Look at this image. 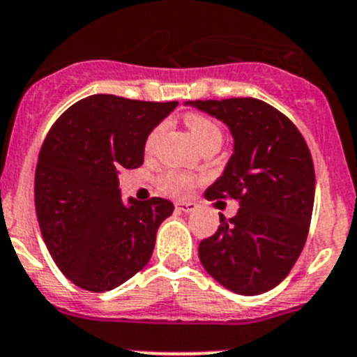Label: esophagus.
<instances>
[{"instance_id": "34e87169", "label": "esophagus", "mask_w": 357, "mask_h": 357, "mask_svg": "<svg viewBox=\"0 0 357 357\" xmlns=\"http://www.w3.org/2000/svg\"><path fill=\"white\" fill-rule=\"evenodd\" d=\"M177 210L183 211V213H190V211L196 210V204L190 203V201H180L177 203Z\"/></svg>"}]
</instances>
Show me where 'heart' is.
I'll list each match as a JSON object with an SVG mask.
<instances>
[{
	"instance_id": "heart-1",
	"label": "heart",
	"mask_w": 357,
	"mask_h": 357,
	"mask_svg": "<svg viewBox=\"0 0 357 357\" xmlns=\"http://www.w3.org/2000/svg\"><path fill=\"white\" fill-rule=\"evenodd\" d=\"M185 121H187V126L190 128V132H192V135L196 137V140L201 144V146L211 142V140H220L222 142V130L215 119L208 118V116H203V114H196V112H190V114H187ZM161 132H163V126L160 125L156 126L149 135H147L146 151H153L154 147H156L158 140H160L161 137ZM158 183H160V187L165 190V192L174 194V196H183V194H187L190 189H192L194 180L190 175L182 174V172L168 170L160 175Z\"/></svg>"
}]
</instances>
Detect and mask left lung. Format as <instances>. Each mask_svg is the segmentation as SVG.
Here are the masks:
<instances>
[{"label":"left lung","mask_w":357,"mask_h":357,"mask_svg":"<svg viewBox=\"0 0 357 357\" xmlns=\"http://www.w3.org/2000/svg\"><path fill=\"white\" fill-rule=\"evenodd\" d=\"M231 128L234 154L208 199H234L236 217L199 243V260L239 295L273 290L290 274L309 234L316 175L305 139L288 116L252 97L187 102Z\"/></svg>","instance_id":"obj_1"}]
</instances>
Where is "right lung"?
<instances>
[{
	"mask_svg": "<svg viewBox=\"0 0 357 357\" xmlns=\"http://www.w3.org/2000/svg\"><path fill=\"white\" fill-rule=\"evenodd\" d=\"M177 104L90 95L48 132L38 156L34 206L52 259L76 287L109 291L149 262L174 203L130 197L125 204L118 175L144 163L147 135Z\"/></svg>",
	"mask_w": 357,
	"mask_h": 357,
	"instance_id": "obj_1",
	"label": "right lung"
}]
</instances>
